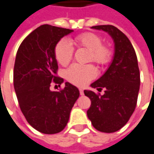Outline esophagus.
Listing matches in <instances>:
<instances>
[{"instance_id":"1","label":"esophagus","mask_w":154,"mask_h":154,"mask_svg":"<svg viewBox=\"0 0 154 154\" xmlns=\"http://www.w3.org/2000/svg\"><path fill=\"white\" fill-rule=\"evenodd\" d=\"M79 92H80V94L82 96L84 94V92H83V90H82V89H79Z\"/></svg>"}]
</instances>
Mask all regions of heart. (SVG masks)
Here are the masks:
<instances>
[{
	"instance_id": "heart-1",
	"label": "heart",
	"mask_w": 154,
	"mask_h": 154,
	"mask_svg": "<svg viewBox=\"0 0 154 154\" xmlns=\"http://www.w3.org/2000/svg\"><path fill=\"white\" fill-rule=\"evenodd\" d=\"M74 42L77 47H85L89 50V61H92L100 66L107 65L112 59V52L110 47L102 45V38L94 33L88 32L78 35L75 37ZM73 53V47L66 39L60 40L56 45L55 57L62 66H66L72 61ZM96 75L95 67L90 64H73L65 72L66 80L78 87L85 86L88 82L93 79Z\"/></svg>"
}]
</instances>
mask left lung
<instances>
[{
	"instance_id": "left-lung-1",
	"label": "left lung",
	"mask_w": 154,
	"mask_h": 154,
	"mask_svg": "<svg viewBox=\"0 0 154 154\" xmlns=\"http://www.w3.org/2000/svg\"><path fill=\"white\" fill-rule=\"evenodd\" d=\"M92 28L106 32L112 38L114 54L107 71L91 84L100 92L103 88L104 94L84 90L92 102L87 114L97 130L114 133L128 122L137 105L140 87L137 56L129 39L114 26L102 25Z\"/></svg>"
}]
</instances>
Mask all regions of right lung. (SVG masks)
Here are the masks:
<instances>
[{
  "label": "right lung",
  "instance_id": "right-lung-1",
  "mask_svg": "<svg viewBox=\"0 0 154 154\" xmlns=\"http://www.w3.org/2000/svg\"><path fill=\"white\" fill-rule=\"evenodd\" d=\"M72 30L42 25L24 39L18 48L13 72L14 88L22 113L40 133L54 134L64 129L71 110L79 97L77 87L65 82L59 92L50 90L51 82L62 84L55 47Z\"/></svg>",
  "mask_w": 154,
  "mask_h": 154
}]
</instances>
